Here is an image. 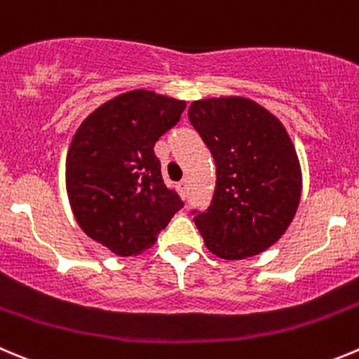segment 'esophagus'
Returning a JSON list of instances; mask_svg holds the SVG:
<instances>
[{
    "label": "esophagus",
    "mask_w": 359,
    "mask_h": 359,
    "mask_svg": "<svg viewBox=\"0 0 359 359\" xmlns=\"http://www.w3.org/2000/svg\"><path fill=\"white\" fill-rule=\"evenodd\" d=\"M177 189H179L180 195L187 196V191H189V184H187V180H180V182L177 184Z\"/></svg>",
    "instance_id": "esophagus-1"
}]
</instances>
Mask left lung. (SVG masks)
Segmentation results:
<instances>
[{
  "instance_id": "8db88e82",
  "label": "left lung",
  "mask_w": 359,
  "mask_h": 359,
  "mask_svg": "<svg viewBox=\"0 0 359 359\" xmlns=\"http://www.w3.org/2000/svg\"><path fill=\"white\" fill-rule=\"evenodd\" d=\"M216 163V189L195 225L214 255L241 260L273 246L301 198V166L280 120L246 97L195 100L187 111Z\"/></svg>"
}]
</instances>
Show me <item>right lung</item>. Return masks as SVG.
Masks as SVG:
<instances>
[{
  "instance_id": "obj_1",
  "label": "right lung",
  "mask_w": 359,
  "mask_h": 359,
  "mask_svg": "<svg viewBox=\"0 0 359 359\" xmlns=\"http://www.w3.org/2000/svg\"><path fill=\"white\" fill-rule=\"evenodd\" d=\"M184 100L133 90L90 113L67 152V195L83 232L115 255L152 246L184 202L164 184L154 145Z\"/></svg>"
}]
</instances>
